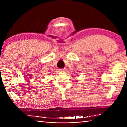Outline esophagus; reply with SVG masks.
<instances>
[{
    "label": "esophagus",
    "instance_id": "34e87169",
    "mask_svg": "<svg viewBox=\"0 0 127 127\" xmlns=\"http://www.w3.org/2000/svg\"><path fill=\"white\" fill-rule=\"evenodd\" d=\"M59 70H60V72H65V71L66 69L65 68H62V69H60Z\"/></svg>",
    "mask_w": 127,
    "mask_h": 127
}]
</instances>
